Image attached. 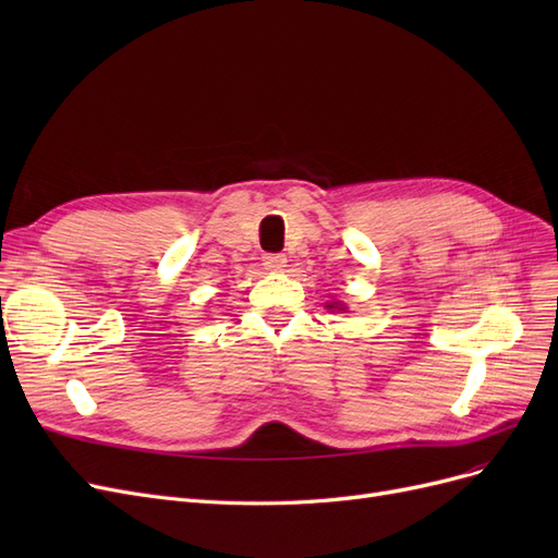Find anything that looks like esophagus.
<instances>
[{"instance_id": "1", "label": "esophagus", "mask_w": 558, "mask_h": 558, "mask_svg": "<svg viewBox=\"0 0 558 558\" xmlns=\"http://www.w3.org/2000/svg\"><path fill=\"white\" fill-rule=\"evenodd\" d=\"M286 256H281V253H267V256L263 258V265L265 269H269V272H283L286 269Z\"/></svg>"}]
</instances>
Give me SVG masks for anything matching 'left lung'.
<instances>
[{
    "label": "left lung",
    "instance_id": "8db88e82",
    "mask_svg": "<svg viewBox=\"0 0 558 558\" xmlns=\"http://www.w3.org/2000/svg\"><path fill=\"white\" fill-rule=\"evenodd\" d=\"M328 307H337V310H344V307H340V305H337V302H335V305H328Z\"/></svg>",
    "mask_w": 558,
    "mask_h": 558
}]
</instances>
